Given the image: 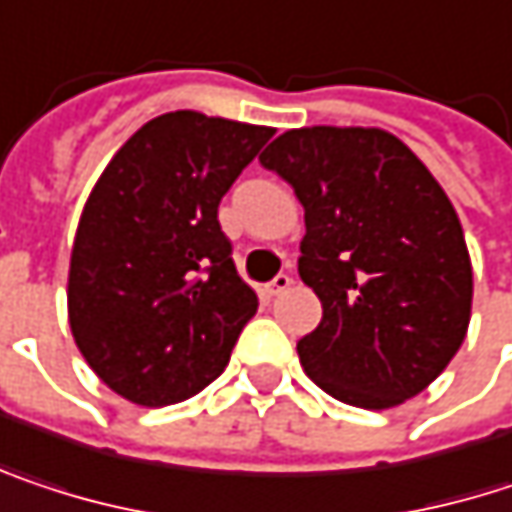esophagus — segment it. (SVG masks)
<instances>
[{"label":"esophagus","mask_w":512,"mask_h":512,"mask_svg":"<svg viewBox=\"0 0 512 512\" xmlns=\"http://www.w3.org/2000/svg\"><path fill=\"white\" fill-rule=\"evenodd\" d=\"M290 284H293L290 275H278V278H272V281L266 284V293H269V296H281V293L290 290Z\"/></svg>","instance_id":"34e87169"}]
</instances>
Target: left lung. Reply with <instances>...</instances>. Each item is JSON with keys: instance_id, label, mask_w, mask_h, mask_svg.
I'll list each match as a JSON object with an SVG mask.
<instances>
[{"instance_id": "1", "label": "left lung", "mask_w": 512, "mask_h": 512, "mask_svg": "<svg viewBox=\"0 0 512 512\" xmlns=\"http://www.w3.org/2000/svg\"><path fill=\"white\" fill-rule=\"evenodd\" d=\"M304 208L299 275L322 322L299 340L307 378L387 410L451 363L472 319V260L440 181L384 128L310 125L260 155Z\"/></svg>"}]
</instances>
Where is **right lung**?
<instances>
[{
  "instance_id": "right-lung-1",
  "label": "right lung",
  "mask_w": 512,
  "mask_h": 512,
  "mask_svg": "<svg viewBox=\"0 0 512 512\" xmlns=\"http://www.w3.org/2000/svg\"><path fill=\"white\" fill-rule=\"evenodd\" d=\"M275 128L172 111L137 128L90 190L72 240L78 351L122 398L166 407L222 375L257 313L219 202Z\"/></svg>"
}]
</instances>
